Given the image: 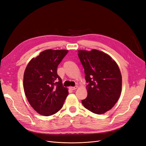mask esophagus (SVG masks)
Segmentation results:
<instances>
[{
	"label": "esophagus",
	"mask_w": 146,
	"mask_h": 146,
	"mask_svg": "<svg viewBox=\"0 0 146 146\" xmlns=\"http://www.w3.org/2000/svg\"><path fill=\"white\" fill-rule=\"evenodd\" d=\"M69 88L71 90H75L76 89H77V86H74V87H72V86H70V87H69Z\"/></svg>",
	"instance_id": "1"
}]
</instances>
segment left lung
Here are the masks:
<instances>
[{"instance_id":"1","label":"left lung","mask_w":146,"mask_h":146,"mask_svg":"<svg viewBox=\"0 0 146 146\" xmlns=\"http://www.w3.org/2000/svg\"><path fill=\"white\" fill-rule=\"evenodd\" d=\"M85 70L88 96L83 105L90 111L104 114L116 104L121 94L122 76L116 62L107 54L92 49L78 50Z\"/></svg>"}]
</instances>
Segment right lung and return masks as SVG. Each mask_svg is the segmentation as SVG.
<instances>
[{"mask_svg": "<svg viewBox=\"0 0 146 146\" xmlns=\"http://www.w3.org/2000/svg\"><path fill=\"white\" fill-rule=\"evenodd\" d=\"M68 50L47 49L28 63L24 74V89L30 105L38 113L48 116L63 107L68 95L57 67Z\"/></svg>", "mask_w": 146, "mask_h": 146, "instance_id": "1", "label": "right lung"}]
</instances>
